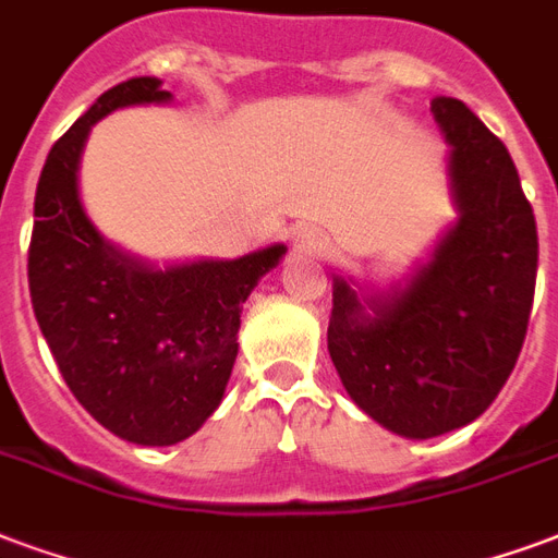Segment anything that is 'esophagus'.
Wrapping results in <instances>:
<instances>
[{
	"instance_id": "1",
	"label": "esophagus",
	"mask_w": 558,
	"mask_h": 558,
	"mask_svg": "<svg viewBox=\"0 0 558 558\" xmlns=\"http://www.w3.org/2000/svg\"><path fill=\"white\" fill-rule=\"evenodd\" d=\"M291 241H294V250L303 255H324L329 250V238H326L324 229H317V226H300L291 234Z\"/></svg>"
}]
</instances>
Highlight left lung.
<instances>
[{
    "label": "left lung",
    "mask_w": 558,
    "mask_h": 558,
    "mask_svg": "<svg viewBox=\"0 0 558 558\" xmlns=\"http://www.w3.org/2000/svg\"><path fill=\"white\" fill-rule=\"evenodd\" d=\"M459 208L403 288L364 296L335 276L329 355L364 414L403 438L468 426L494 403L533 312L538 232L509 149L462 99L435 96Z\"/></svg>",
    "instance_id": "1"
}]
</instances>
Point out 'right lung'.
<instances>
[{
	"label": "right lung",
	"mask_w": 558,
	"mask_h": 558,
	"mask_svg": "<svg viewBox=\"0 0 558 558\" xmlns=\"http://www.w3.org/2000/svg\"><path fill=\"white\" fill-rule=\"evenodd\" d=\"M173 99L153 75L105 90L46 155L28 244V291L70 391L108 433L170 447L223 400L241 308L284 244L217 262L153 267L96 232L78 196V161L94 123L129 105Z\"/></svg>",
	"instance_id": "add662e5"
}]
</instances>
